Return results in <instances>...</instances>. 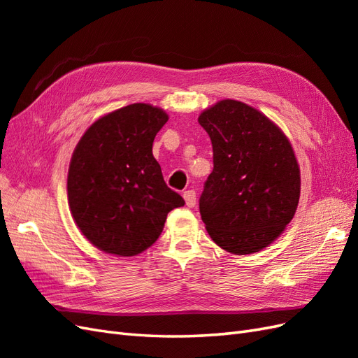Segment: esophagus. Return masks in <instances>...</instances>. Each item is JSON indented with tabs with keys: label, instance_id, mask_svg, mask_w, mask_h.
<instances>
[{
	"label": "esophagus",
	"instance_id": "34e87169",
	"mask_svg": "<svg viewBox=\"0 0 358 358\" xmlns=\"http://www.w3.org/2000/svg\"><path fill=\"white\" fill-rule=\"evenodd\" d=\"M183 199H185V203L188 208H194L196 206V201H197V197H196V191L192 189H188L183 192Z\"/></svg>",
	"mask_w": 358,
	"mask_h": 358
}]
</instances>
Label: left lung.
<instances>
[{"instance_id":"left-lung-1","label":"left lung","mask_w":358,"mask_h":358,"mask_svg":"<svg viewBox=\"0 0 358 358\" xmlns=\"http://www.w3.org/2000/svg\"><path fill=\"white\" fill-rule=\"evenodd\" d=\"M213 149L200 215L212 241L236 255L262 251L285 230L300 199V169L278 125L254 107L222 100L199 116Z\"/></svg>"}]
</instances>
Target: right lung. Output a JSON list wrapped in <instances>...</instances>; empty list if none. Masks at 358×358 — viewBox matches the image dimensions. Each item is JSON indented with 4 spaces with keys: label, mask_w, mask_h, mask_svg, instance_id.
<instances>
[{
    "label": "right lung",
    "mask_w": 358,
    "mask_h": 358,
    "mask_svg": "<svg viewBox=\"0 0 358 358\" xmlns=\"http://www.w3.org/2000/svg\"><path fill=\"white\" fill-rule=\"evenodd\" d=\"M169 115L134 103L101 116L86 129L69 169L67 192L74 222L94 246L133 257L159 237L167 213L185 204L170 189L152 155Z\"/></svg>",
    "instance_id": "obj_1"
}]
</instances>
